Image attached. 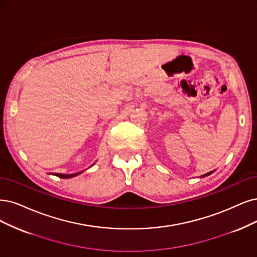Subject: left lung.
<instances>
[{"label": "left lung", "instance_id": "8db88e82", "mask_svg": "<svg viewBox=\"0 0 257 257\" xmlns=\"http://www.w3.org/2000/svg\"><path fill=\"white\" fill-rule=\"evenodd\" d=\"M211 174H212V173H208V174H206V175H204V176H203V177H205V176H208V175H211Z\"/></svg>", "mask_w": 257, "mask_h": 257}]
</instances>
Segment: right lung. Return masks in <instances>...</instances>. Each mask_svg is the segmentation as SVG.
Instances as JSON below:
<instances>
[{
  "label": "right lung",
  "instance_id": "1",
  "mask_svg": "<svg viewBox=\"0 0 257 257\" xmlns=\"http://www.w3.org/2000/svg\"><path fill=\"white\" fill-rule=\"evenodd\" d=\"M82 172H79V173H76V174H71V175H63V174H55V176L59 177V178H62V179H69V178H73L75 176H78L79 174H81Z\"/></svg>",
  "mask_w": 257,
  "mask_h": 257
}]
</instances>
